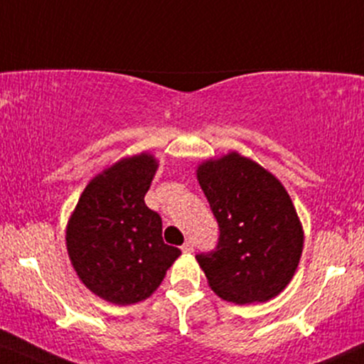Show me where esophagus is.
Here are the masks:
<instances>
[{
  "label": "esophagus",
  "mask_w": 364,
  "mask_h": 364,
  "mask_svg": "<svg viewBox=\"0 0 364 364\" xmlns=\"http://www.w3.org/2000/svg\"><path fill=\"white\" fill-rule=\"evenodd\" d=\"M193 247H195V246H193V240L188 239L186 242L181 246V251H183V252H193Z\"/></svg>",
  "instance_id": "34e87169"
}]
</instances>
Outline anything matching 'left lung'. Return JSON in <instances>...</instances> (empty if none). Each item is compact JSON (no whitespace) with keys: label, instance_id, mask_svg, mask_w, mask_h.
Returning a JSON list of instances; mask_svg holds the SVG:
<instances>
[{"label":"left lung","instance_id":"8db88e82","mask_svg":"<svg viewBox=\"0 0 364 364\" xmlns=\"http://www.w3.org/2000/svg\"><path fill=\"white\" fill-rule=\"evenodd\" d=\"M198 181L220 230L213 251L196 254L210 288L239 305L277 296L295 274L304 247L290 195L237 152L201 164Z\"/></svg>","mask_w":364,"mask_h":364}]
</instances>
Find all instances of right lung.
I'll list each match as a JSON object with an SVG mask.
<instances>
[{
  "mask_svg": "<svg viewBox=\"0 0 364 364\" xmlns=\"http://www.w3.org/2000/svg\"><path fill=\"white\" fill-rule=\"evenodd\" d=\"M157 163L140 154L91 179L68 224L74 269L95 295L117 305L146 300L181 254L163 240V220L144 201Z\"/></svg>",
  "mask_w": 364,
  "mask_h": 364,
  "instance_id": "obj_1",
  "label": "right lung"
}]
</instances>
